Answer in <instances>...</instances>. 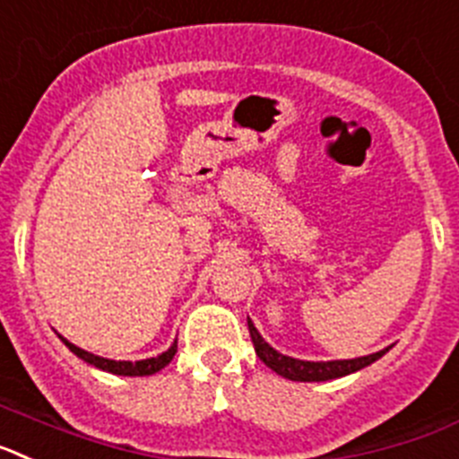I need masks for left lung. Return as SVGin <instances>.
<instances>
[{"instance_id": "1", "label": "left lung", "mask_w": 459, "mask_h": 459, "mask_svg": "<svg viewBox=\"0 0 459 459\" xmlns=\"http://www.w3.org/2000/svg\"><path fill=\"white\" fill-rule=\"evenodd\" d=\"M247 325H249V334H252L254 349H256V356L261 358L265 365H268L273 372H277L279 377L290 378V381H330V378H340L346 374H353L358 369L368 368L374 360L384 356L385 351H377V353H369V356L353 358V360H328V362H312V360H298V358L284 356L274 351L268 342L263 340L261 333L254 328L252 318L247 316Z\"/></svg>"}]
</instances>
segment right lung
I'll use <instances>...</instances> for the list:
<instances>
[{
	"label": "right lung",
	"mask_w": 459,
	"mask_h": 459,
	"mask_svg": "<svg viewBox=\"0 0 459 459\" xmlns=\"http://www.w3.org/2000/svg\"><path fill=\"white\" fill-rule=\"evenodd\" d=\"M59 340H62L64 344L74 351L75 356L82 358L85 362H90V365H94V368L103 369V372L119 374V377H150V374H154V372H159V369L166 368V365L173 360L175 351H178V342H173V346H170L169 351H163L161 356H157V358H147V360H138V362L108 360V358L94 356V353H90V351H85V349H78V346L71 344L69 340H64L62 334H59Z\"/></svg>",
	"instance_id": "add662e5"
}]
</instances>
